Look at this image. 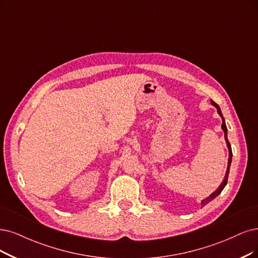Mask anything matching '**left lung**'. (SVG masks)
<instances>
[{"instance_id":"8db88e82","label":"left lung","mask_w":258,"mask_h":258,"mask_svg":"<svg viewBox=\"0 0 258 258\" xmlns=\"http://www.w3.org/2000/svg\"><path fill=\"white\" fill-rule=\"evenodd\" d=\"M212 104H213L214 106L217 108L218 113L220 114V117H221V119H222V125H221V127H222V130H223V132H224V138H225L226 145H227V148H228V163H227V169H226L225 176H224V178H223V182L221 183V185H220V186L218 187V189H217V190H215V191H214L211 196L207 197V198H206V199H204V200H202V202H201V205H202V206H205L207 203L211 202L212 200H214L216 197H218L219 195L221 194V191H222L223 188L225 187V185H226V183H227V177H228V173H230V167H231L232 157H233L232 147H231V144H230V142H228V139H227V128H226V125H225V121H224V118H223V114H222L221 109H220V107H219V105H218L217 103H215L214 101H212Z\"/></svg>"}]
</instances>
